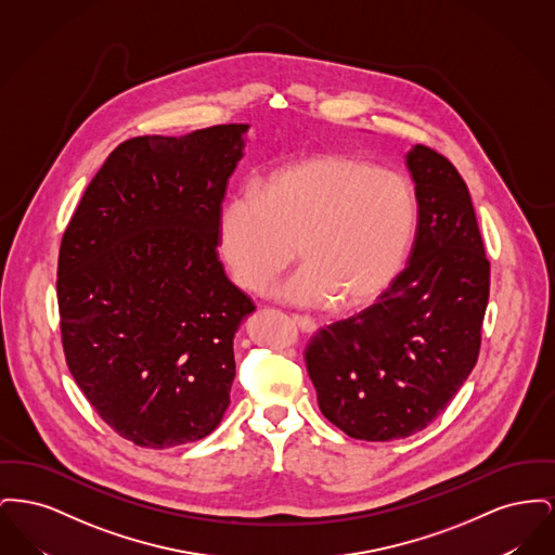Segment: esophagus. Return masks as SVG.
Here are the masks:
<instances>
[{
  "label": "esophagus",
  "mask_w": 555,
  "mask_h": 555,
  "mask_svg": "<svg viewBox=\"0 0 555 555\" xmlns=\"http://www.w3.org/2000/svg\"><path fill=\"white\" fill-rule=\"evenodd\" d=\"M304 333H314L317 331V322L312 320V318L308 317H299V314H293V318H291Z\"/></svg>",
  "instance_id": "1"
}]
</instances>
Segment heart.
Wrapping results in <instances>:
<instances>
[{
	"label": "heart",
	"instance_id": "obj_1",
	"mask_svg": "<svg viewBox=\"0 0 555 555\" xmlns=\"http://www.w3.org/2000/svg\"><path fill=\"white\" fill-rule=\"evenodd\" d=\"M418 222L412 183L369 159L322 154L274 170L229 197L218 218L222 258L241 289L262 295L297 258L279 289L297 306L337 299L358 308L385 289L408 258Z\"/></svg>",
	"mask_w": 555,
	"mask_h": 555
}]
</instances>
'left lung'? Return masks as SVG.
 <instances>
[{
	"label": "left lung",
	"mask_w": 555,
	"mask_h": 555,
	"mask_svg": "<svg viewBox=\"0 0 555 555\" xmlns=\"http://www.w3.org/2000/svg\"><path fill=\"white\" fill-rule=\"evenodd\" d=\"M418 224L410 262L376 304L322 328L306 349L320 412L364 441L433 423L473 372L489 301L468 186L446 156L414 145Z\"/></svg>",
	"instance_id": "1"
}]
</instances>
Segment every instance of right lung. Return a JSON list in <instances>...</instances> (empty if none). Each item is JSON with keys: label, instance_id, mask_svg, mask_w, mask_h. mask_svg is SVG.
Returning <instances> with one entry per match:
<instances>
[{"label": "right lung", "instance_id": "obj_1", "mask_svg": "<svg viewBox=\"0 0 555 555\" xmlns=\"http://www.w3.org/2000/svg\"><path fill=\"white\" fill-rule=\"evenodd\" d=\"M249 125L120 143L85 189L57 258L66 364L139 448L208 437L231 403L233 339L256 306L218 260V218Z\"/></svg>", "mask_w": 555, "mask_h": 555}]
</instances>
